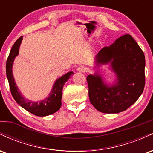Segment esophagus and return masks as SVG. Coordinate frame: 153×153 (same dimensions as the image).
Segmentation results:
<instances>
[{
	"instance_id": "obj_1",
	"label": "esophagus",
	"mask_w": 153,
	"mask_h": 153,
	"mask_svg": "<svg viewBox=\"0 0 153 153\" xmlns=\"http://www.w3.org/2000/svg\"><path fill=\"white\" fill-rule=\"evenodd\" d=\"M77 71L78 72H80V73H84V72L86 71V68L82 65H80L79 66L78 68H77Z\"/></svg>"
}]
</instances>
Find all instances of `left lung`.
<instances>
[{
    "label": "left lung",
    "instance_id": "1",
    "mask_svg": "<svg viewBox=\"0 0 153 153\" xmlns=\"http://www.w3.org/2000/svg\"><path fill=\"white\" fill-rule=\"evenodd\" d=\"M97 66L110 63L117 75L112 85L103 82L99 74L87 76L91 104L100 112L117 114L124 111L137 101L145 85V58L138 44L129 34L117 39L112 45L99 51Z\"/></svg>",
    "mask_w": 153,
    "mask_h": 153
}]
</instances>
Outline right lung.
<instances>
[{
	"instance_id": "obj_1",
	"label": "right lung",
	"mask_w": 153,
	"mask_h": 153,
	"mask_svg": "<svg viewBox=\"0 0 153 153\" xmlns=\"http://www.w3.org/2000/svg\"><path fill=\"white\" fill-rule=\"evenodd\" d=\"M22 39L23 36H21L16 41L10 50V54L6 61V75L8 83H9L10 92L16 103L24 109L33 114L38 116V117H45V116L52 114L60 108L61 105H62L61 99L62 96V91L63 85L67 80L71 78V75H73V73L69 72L57 79L54 82L50 96L47 99L40 101L39 103L32 102L24 99L21 94L20 91H19L18 88L16 85L14 78L12 73V66H13V60L19 54V47H20Z\"/></svg>"
}]
</instances>
